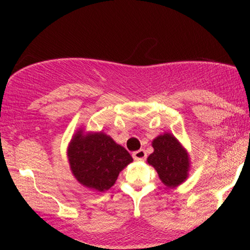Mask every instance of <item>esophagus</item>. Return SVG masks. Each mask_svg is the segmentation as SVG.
Masks as SVG:
<instances>
[{"label":"esophagus","mask_w":250,"mask_h":250,"mask_svg":"<svg viewBox=\"0 0 250 250\" xmlns=\"http://www.w3.org/2000/svg\"><path fill=\"white\" fill-rule=\"evenodd\" d=\"M133 157L136 161H143V160H146V157H147V154H146V151L143 150V149H140V150L134 151Z\"/></svg>","instance_id":"34e87169"}]
</instances>
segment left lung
<instances>
[{"instance_id":"obj_1","label":"left lung","mask_w":250,"mask_h":250,"mask_svg":"<svg viewBox=\"0 0 250 250\" xmlns=\"http://www.w3.org/2000/svg\"><path fill=\"white\" fill-rule=\"evenodd\" d=\"M151 146L154 153L149 155L147 162L155 168L160 180L169 188L185 182L190 167L189 155L176 137L165 133L154 139Z\"/></svg>"}]
</instances>
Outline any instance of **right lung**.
<instances>
[{
  "instance_id": "obj_1",
  "label": "right lung",
  "mask_w": 250,
  "mask_h": 250,
  "mask_svg": "<svg viewBox=\"0 0 250 250\" xmlns=\"http://www.w3.org/2000/svg\"><path fill=\"white\" fill-rule=\"evenodd\" d=\"M71 173L81 185L96 191L113 187L133 157L104 133H83L79 129L67 150Z\"/></svg>"
}]
</instances>
